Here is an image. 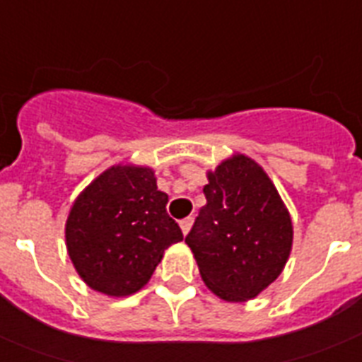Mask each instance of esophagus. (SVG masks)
Returning a JSON list of instances; mask_svg holds the SVG:
<instances>
[{
	"instance_id": "obj_1",
	"label": "esophagus",
	"mask_w": 362,
	"mask_h": 362,
	"mask_svg": "<svg viewBox=\"0 0 362 362\" xmlns=\"http://www.w3.org/2000/svg\"><path fill=\"white\" fill-rule=\"evenodd\" d=\"M192 216H187L183 218L181 222H179V226H181V231H183V235H188V231H190V228H192Z\"/></svg>"
}]
</instances>
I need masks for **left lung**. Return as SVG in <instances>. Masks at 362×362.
<instances>
[{
    "label": "left lung",
    "instance_id": "obj_1",
    "mask_svg": "<svg viewBox=\"0 0 362 362\" xmlns=\"http://www.w3.org/2000/svg\"><path fill=\"white\" fill-rule=\"evenodd\" d=\"M207 179V203L185 242L209 291L229 303L253 300L281 276L291 257V213L247 155L233 153L209 170Z\"/></svg>",
    "mask_w": 362,
    "mask_h": 362
}]
</instances>
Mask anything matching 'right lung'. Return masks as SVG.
<instances>
[{"instance_id": "right-lung-1", "label": "right lung", "mask_w": 362, "mask_h": 362, "mask_svg": "<svg viewBox=\"0 0 362 362\" xmlns=\"http://www.w3.org/2000/svg\"><path fill=\"white\" fill-rule=\"evenodd\" d=\"M166 203L153 168L131 163L110 166L81 190L64 237L71 264L92 291L125 298L148 285L164 250L183 240Z\"/></svg>"}]
</instances>
